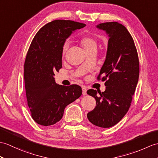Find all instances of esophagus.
<instances>
[{"mask_svg":"<svg viewBox=\"0 0 158 158\" xmlns=\"http://www.w3.org/2000/svg\"><path fill=\"white\" fill-rule=\"evenodd\" d=\"M82 94L83 96H85V95L87 94V89L85 87H82Z\"/></svg>","mask_w":158,"mask_h":158,"instance_id":"1","label":"esophagus"}]
</instances>
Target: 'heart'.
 Wrapping results in <instances>:
<instances>
[{
    "label": "heart",
    "instance_id": "b5f03b06",
    "mask_svg": "<svg viewBox=\"0 0 158 158\" xmlns=\"http://www.w3.org/2000/svg\"><path fill=\"white\" fill-rule=\"evenodd\" d=\"M79 42H80L81 45L83 47L85 51L91 48H97V42L96 41V40L93 38L92 37H91V36H88V35L82 36V37L80 38ZM69 44L68 42H66L64 44L63 48H62V52H63L64 54L67 51L69 48Z\"/></svg>",
    "mask_w": 158,
    "mask_h": 158
}]
</instances>
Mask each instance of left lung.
I'll return each instance as SVG.
<instances>
[{
    "label": "left lung",
    "instance_id": "8db88e82",
    "mask_svg": "<svg viewBox=\"0 0 158 158\" xmlns=\"http://www.w3.org/2000/svg\"><path fill=\"white\" fill-rule=\"evenodd\" d=\"M109 38L106 59L98 79L103 76L106 90L89 89L87 94L95 98L96 106L87 114L94 125L109 128L121 120L129 109L139 75V62L133 39L127 28L118 22L96 25Z\"/></svg>",
    "mask_w": 158,
    "mask_h": 158
}]
</instances>
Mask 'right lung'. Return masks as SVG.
<instances>
[{"mask_svg": "<svg viewBox=\"0 0 158 158\" xmlns=\"http://www.w3.org/2000/svg\"><path fill=\"white\" fill-rule=\"evenodd\" d=\"M85 26L70 20H54L40 29L32 40L25 61L24 81L31 117L40 125L58 123L66 106L81 96L80 86L58 85L54 76L62 68L66 40Z\"/></svg>", "mask_w": 158, "mask_h": 158, "instance_id": "1", "label": "right lung"}]
</instances>
